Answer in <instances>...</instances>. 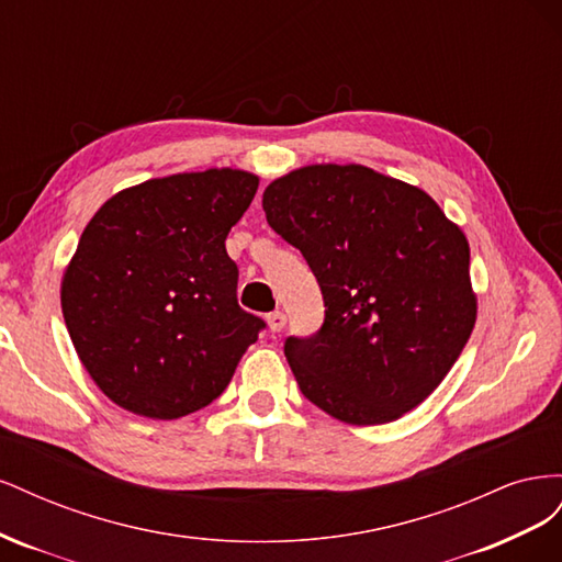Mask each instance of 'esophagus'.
<instances>
[{
  "mask_svg": "<svg viewBox=\"0 0 562 562\" xmlns=\"http://www.w3.org/2000/svg\"><path fill=\"white\" fill-rule=\"evenodd\" d=\"M267 326L271 333H281L283 326H285V314L283 312H271L267 316Z\"/></svg>",
  "mask_w": 562,
  "mask_h": 562,
  "instance_id": "obj_1",
  "label": "esophagus"
}]
</instances>
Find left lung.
Here are the masks:
<instances>
[{"label":"left lung","mask_w":562,"mask_h":562,"mask_svg":"<svg viewBox=\"0 0 562 562\" xmlns=\"http://www.w3.org/2000/svg\"><path fill=\"white\" fill-rule=\"evenodd\" d=\"M267 223L321 285L326 318L283 351L300 391L370 427L443 382L475 326L469 241L419 187L361 164H314L269 182Z\"/></svg>","instance_id":"1"}]
</instances>
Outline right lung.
<instances>
[{
	"label": "right lung",
	"instance_id": "obj_1",
	"mask_svg": "<svg viewBox=\"0 0 562 562\" xmlns=\"http://www.w3.org/2000/svg\"><path fill=\"white\" fill-rule=\"evenodd\" d=\"M258 184L236 168L155 178L108 199L83 229L63 274V316L119 407L178 419L227 389L265 328L239 307L225 248Z\"/></svg>",
	"mask_w": 562,
	"mask_h": 562
}]
</instances>
